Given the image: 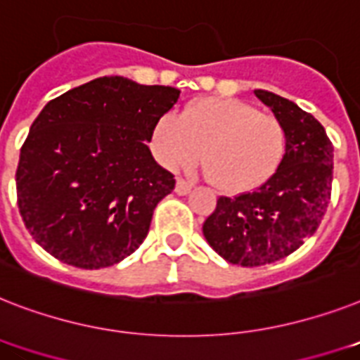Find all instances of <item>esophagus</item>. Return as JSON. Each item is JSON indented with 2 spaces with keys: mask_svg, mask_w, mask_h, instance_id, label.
I'll use <instances>...</instances> for the list:
<instances>
[{
  "mask_svg": "<svg viewBox=\"0 0 360 360\" xmlns=\"http://www.w3.org/2000/svg\"><path fill=\"white\" fill-rule=\"evenodd\" d=\"M190 190H192V183H188V181L185 179H177V183H175V192L179 195H185L188 194Z\"/></svg>",
  "mask_w": 360,
  "mask_h": 360,
  "instance_id": "1",
  "label": "esophagus"
}]
</instances>
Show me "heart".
I'll list each match as a JSON object with an SVG mask.
<instances>
[{
	"instance_id": "b5f03b06",
	"label": "heart",
	"mask_w": 360,
	"mask_h": 360,
	"mask_svg": "<svg viewBox=\"0 0 360 360\" xmlns=\"http://www.w3.org/2000/svg\"><path fill=\"white\" fill-rule=\"evenodd\" d=\"M151 146L168 170L188 168L201 153L210 183L240 194L259 188L276 174L286 151V131L277 116L259 112L246 101L201 98L179 118L162 116L153 127Z\"/></svg>"
}]
</instances>
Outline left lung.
Here are the masks:
<instances>
[{"mask_svg": "<svg viewBox=\"0 0 360 360\" xmlns=\"http://www.w3.org/2000/svg\"><path fill=\"white\" fill-rule=\"evenodd\" d=\"M255 96L285 125L283 162L253 192L220 195L203 224L218 255L250 268L285 259L316 233L333 183V144L323 125L290 99L268 90H255Z\"/></svg>", "mask_w": 360, "mask_h": 360, "instance_id": "1", "label": "left lung"}]
</instances>
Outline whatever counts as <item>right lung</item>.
Listing matches in <instances>:
<instances>
[{"label": "right lung", "mask_w": 360, "mask_h": 360, "mask_svg": "<svg viewBox=\"0 0 360 360\" xmlns=\"http://www.w3.org/2000/svg\"><path fill=\"white\" fill-rule=\"evenodd\" d=\"M179 90L110 75L51 99L20 151L16 194L31 236L60 262L98 270L144 242L174 190L148 142Z\"/></svg>", "instance_id": "1"}]
</instances>
